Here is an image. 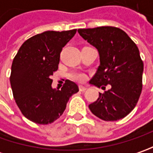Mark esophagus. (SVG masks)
<instances>
[{
  "label": "esophagus",
  "instance_id": "esophagus-1",
  "mask_svg": "<svg viewBox=\"0 0 153 153\" xmlns=\"http://www.w3.org/2000/svg\"><path fill=\"white\" fill-rule=\"evenodd\" d=\"M79 90L82 92H84L87 90V87L85 86H82V85H80L79 86Z\"/></svg>",
  "mask_w": 153,
  "mask_h": 153
}]
</instances>
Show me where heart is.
<instances>
[{"instance_id": "heart-1", "label": "heart", "mask_w": 153, "mask_h": 153, "mask_svg": "<svg viewBox=\"0 0 153 153\" xmlns=\"http://www.w3.org/2000/svg\"><path fill=\"white\" fill-rule=\"evenodd\" d=\"M71 78L77 81V82H83L86 79V76L81 72H75V73L71 74Z\"/></svg>"}]
</instances>
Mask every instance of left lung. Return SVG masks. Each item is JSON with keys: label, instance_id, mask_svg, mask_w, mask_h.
Instances as JSON below:
<instances>
[{"label": "left lung", "instance_id": "obj_1", "mask_svg": "<svg viewBox=\"0 0 153 153\" xmlns=\"http://www.w3.org/2000/svg\"><path fill=\"white\" fill-rule=\"evenodd\" d=\"M79 35L99 52L100 66L89 83L105 89L95 102L88 105L91 112L104 121L125 117L136 105L142 90L143 62L136 44L119 28L102 26L79 29Z\"/></svg>", "mask_w": 153, "mask_h": 153}]
</instances>
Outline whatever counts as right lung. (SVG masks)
<instances>
[{"label":"right lung","mask_w":153,"mask_h":153,"mask_svg":"<svg viewBox=\"0 0 153 153\" xmlns=\"http://www.w3.org/2000/svg\"><path fill=\"white\" fill-rule=\"evenodd\" d=\"M76 30H48L25 41L13 59L10 83L16 104L29 120L48 124L65 111L70 97L79 91L66 80L61 89L52 87L51 76L58 70L62 48Z\"/></svg>","instance_id":"1"}]
</instances>
